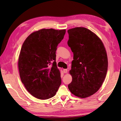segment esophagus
Here are the masks:
<instances>
[{
    "label": "esophagus",
    "instance_id": "obj_1",
    "mask_svg": "<svg viewBox=\"0 0 121 121\" xmlns=\"http://www.w3.org/2000/svg\"><path fill=\"white\" fill-rule=\"evenodd\" d=\"M63 73H68V70H67V69H63Z\"/></svg>",
    "mask_w": 121,
    "mask_h": 121
}]
</instances>
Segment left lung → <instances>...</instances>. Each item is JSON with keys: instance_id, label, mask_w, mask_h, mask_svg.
Segmentation results:
<instances>
[{"instance_id": "obj_1", "label": "left lung", "mask_w": 121, "mask_h": 121, "mask_svg": "<svg viewBox=\"0 0 121 121\" xmlns=\"http://www.w3.org/2000/svg\"><path fill=\"white\" fill-rule=\"evenodd\" d=\"M68 32V45L73 54L69 71L72 82L68 89L76 97H89L97 92L105 80L107 52L100 38L88 29L76 27Z\"/></svg>"}]
</instances>
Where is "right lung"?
<instances>
[{
    "instance_id": "add662e5",
    "label": "right lung",
    "mask_w": 121,
    "mask_h": 121,
    "mask_svg": "<svg viewBox=\"0 0 121 121\" xmlns=\"http://www.w3.org/2000/svg\"><path fill=\"white\" fill-rule=\"evenodd\" d=\"M65 33V29H42L30 34L22 45L18 60L20 77L26 90L37 99L54 97L61 85L56 51Z\"/></svg>"
}]
</instances>
